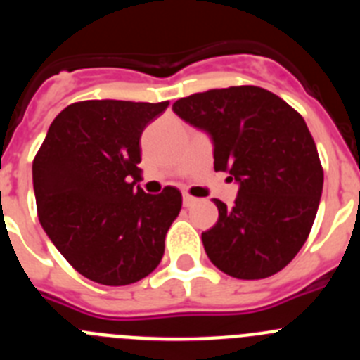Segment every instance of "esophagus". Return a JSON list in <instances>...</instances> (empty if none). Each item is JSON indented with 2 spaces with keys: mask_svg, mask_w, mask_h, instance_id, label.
<instances>
[{
  "mask_svg": "<svg viewBox=\"0 0 360 360\" xmlns=\"http://www.w3.org/2000/svg\"><path fill=\"white\" fill-rule=\"evenodd\" d=\"M193 203H196L195 196H191L189 193H184V205H186V207H191Z\"/></svg>",
  "mask_w": 360,
  "mask_h": 360,
  "instance_id": "esophagus-1",
  "label": "esophagus"
}]
</instances>
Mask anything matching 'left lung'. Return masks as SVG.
Masks as SVG:
<instances>
[{"label":"left lung","instance_id":"8db88e82","mask_svg":"<svg viewBox=\"0 0 360 360\" xmlns=\"http://www.w3.org/2000/svg\"><path fill=\"white\" fill-rule=\"evenodd\" d=\"M173 110L211 135L214 171L240 184L232 207L214 198L218 221L202 232L209 259L238 279L274 276L307 241L323 193V165L304 119L259 86L193 94Z\"/></svg>","mask_w":360,"mask_h":360}]
</instances>
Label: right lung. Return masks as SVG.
I'll use <instances>...</instances> for the list:
<instances>
[{
    "label": "right lung",
    "instance_id": "right-lung-1",
    "mask_svg": "<svg viewBox=\"0 0 360 360\" xmlns=\"http://www.w3.org/2000/svg\"><path fill=\"white\" fill-rule=\"evenodd\" d=\"M164 103L81 101L50 124L32 164L37 216L79 274L108 287L141 281L157 269L182 193L146 195L141 136Z\"/></svg>",
    "mask_w": 360,
    "mask_h": 360
}]
</instances>
